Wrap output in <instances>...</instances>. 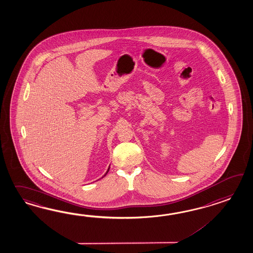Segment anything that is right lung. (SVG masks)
<instances>
[{
	"label": "right lung",
	"mask_w": 253,
	"mask_h": 253,
	"mask_svg": "<svg viewBox=\"0 0 253 253\" xmlns=\"http://www.w3.org/2000/svg\"><path fill=\"white\" fill-rule=\"evenodd\" d=\"M108 171H109V168H108V169H107V171H106V173L105 174V176H106V174H107V172H108Z\"/></svg>",
	"instance_id": "right-lung-1"
}]
</instances>
